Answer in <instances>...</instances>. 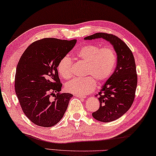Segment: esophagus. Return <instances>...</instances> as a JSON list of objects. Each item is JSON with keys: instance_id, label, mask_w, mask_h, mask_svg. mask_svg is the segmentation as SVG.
I'll return each instance as SVG.
<instances>
[{"instance_id": "34e87169", "label": "esophagus", "mask_w": 156, "mask_h": 156, "mask_svg": "<svg viewBox=\"0 0 156 156\" xmlns=\"http://www.w3.org/2000/svg\"><path fill=\"white\" fill-rule=\"evenodd\" d=\"M75 96L76 97H77V98H80V99H85L86 98V96H83V95H75Z\"/></svg>"}]
</instances>
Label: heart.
<instances>
[{"label": "heart", "mask_w": 156, "mask_h": 156, "mask_svg": "<svg viewBox=\"0 0 156 156\" xmlns=\"http://www.w3.org/2000/svg\"><path fill=\"white\" fill-rule=\"evenodd\" d=\"M79 61L86 63L83 78H74L67 83L65 88L67 91L74 95H84L92 92L96 87L95 80L99 83L108 80L114 72L117 56L110 48H101L98 46L88 44L82 46L76 53ZM72 60L68 55L62 57L57 65V70L62 78L72 77Z\"/></svg>", "instance_id": "b5f03b06"}]
</instances>
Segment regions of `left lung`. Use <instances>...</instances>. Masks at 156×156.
<instances>
[{
    "label": "left lung",
    "mask_w": 156,
    "mask_h": 156,
    "mask_svg": "<svg viewBox=\"0 0 156 156\" xmlns=\"http://www.w3.org/2000/svg\"><path fill=\"white\" fill-rule=\"evenodd\" d=\"M102 38L108 41L117 55V66L98 93L100 108L92 113L95 119L110 122L120 118L132 105L137 87V74L132 51L118 37L104 33H95L84 40Z\"/></svg>",
    "instance_id": "left-lung-1"
}]
</instances>
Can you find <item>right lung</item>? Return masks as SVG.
Returning a JSON list of instances; mask_svg holds the SVG:
<instances>
[{
    "label": "right lung",
    "instance_id": "1",
    "mask_svg": "<svg viewBox=\"0 0 156 156\" xmlns=\"http://www.w3.org/2000/svg\"><path fill=\"white\" fill-rule=\"evenodd\" d=\"M76 41L42 39L31 44L20 58L15 77L16 93L24 115L37 126H54L66 111L73 95L59 93L62 84L57 65ZM54 94L55 99L52 101L49 97Z\"/></svg>",
    "mask_w": 156,
    "mask_h": 156
}]
</instances>
